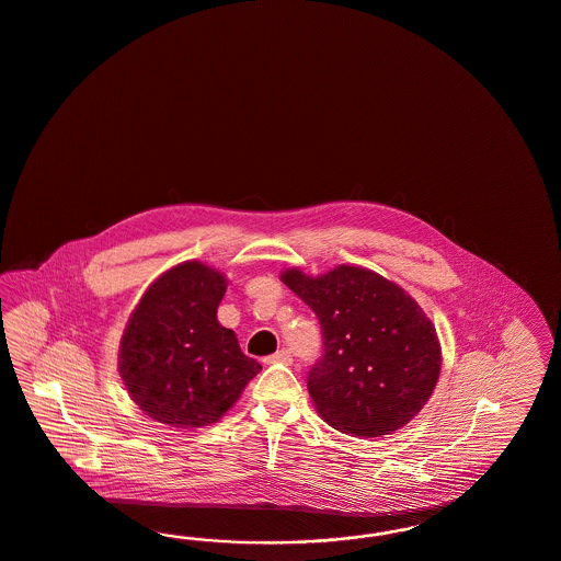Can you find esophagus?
<instances>
[{
    "instance_id": "esophagus-1",
    "label": "esophagus",
    "mask_w": 561,
    "mask_h": 561,
    "mask_svg": "<svg viewBox=\"0 0 561 561\" xmlns=\"http://www.w3.org/2000/svg\"><path fill=\"white\" fill-rule=\"evenodd\" d=\"M267 363H284V365H290L291 360H294V355H291L288 348H282V351H277L275 355H271L267 357Z\"/></svg>"
}]
</instances>
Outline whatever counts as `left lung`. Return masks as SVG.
<instances>
[{"label":"left lung","instance_id":"8db88e82","mask_svg":"<svg viewBox=\"0 0 561 561\" xmlns=\"http://www.w3.org/2000/svg\"><path fill=\"white\" fill-rule=\"evenodd\" d=\"M282 279L321 325V357L307 378L319 415L363 438L417 415L440 374L436 332L417 302L360 267L340 265L314 279L290 270Z\"/></svg>","mask_w":561,"mask_h":561}]
</instances>
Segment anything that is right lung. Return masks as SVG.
Returning a JSON list of instances; mask_svg holds the SVG:
<instances>
[{
  "mask_svg": "<svg viewBox=\"0 0 561 561\" xmlns=\"http://www.w3.org/2000/svg\"><path fill=\"white\" fill-rule=\"evenodd\" d=\"M224 294L221 273L183 263L158 277L127 323L118 371L135 403L160 424L217 422L261 371L217 321Z\"/></svg>",
  "mask_w": 561,
  "mask_h": 561,
  "instance_id": "1",
  "label": "right lung"
}]
</instances>
